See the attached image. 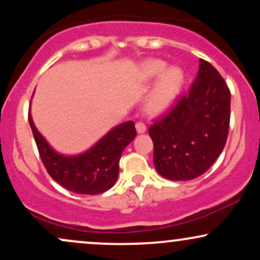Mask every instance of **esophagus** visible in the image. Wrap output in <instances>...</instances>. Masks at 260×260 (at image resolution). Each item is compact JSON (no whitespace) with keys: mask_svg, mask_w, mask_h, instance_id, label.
Instances as JSON below:
<instances>
[{"mask_svg":"<svg viewBox=\"0 0 260 260\" xmlns=\"http://www.w3.org/2000/svg\"><path fill=\"white\" fill-rule=\"evenodd\" d=\"M136 128H137V132L138 133H144L145 131H147V126H145V124L140 121L136 123Z\"/></svg>","mask_w":260,"mask_h":260,"instance_id":"1","label":"esophagus"}]
</instances>
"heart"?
Segmentation results:
<instances>
[{"instance_id": "1", "label": "heart", "mask_w": 260, "mask_h": 260, "mask_svg": "<svg viewBox=\"0 0 260 260\" xmlns=\"http://www.w3.org/2000/svg\"><path fill=\"white\" fill-rule=\"evenodd\" d=\"M165 62L151 59L145 62L140 70V76L144 79H154L159 77L153 91L148 99V111L157 113L171 105L172 101L180 92L183 84V74L178 68L165 70Z\"/></svg>"}]
</instances>
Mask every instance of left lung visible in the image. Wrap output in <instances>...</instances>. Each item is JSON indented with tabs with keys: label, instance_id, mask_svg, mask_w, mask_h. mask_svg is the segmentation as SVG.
Listing matches in <instances>:
<instances>
[{
	"label": "left lung",
	"instance_id": "left-lung-1",
	"mask_svg": "<svg viewBox=\"0 0 260 260\" xmlns=\"http://www.w3.org/2000/svg\"><path fill=\"white\" fill-rule=\"evenodd\" d=\"M231 92L216 68L201 58L189 91L155 118L149 128L154 165L162 177H199L223 150L230 128Z\"/></svg>",
	"mask_w": 260,
	"mask_h": 260
}]
</instances>
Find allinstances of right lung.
<instances>
[{
  "label": "right lung",
  "mask_w": 260,
  "mask_h": 260,
  "mask_svg": "<svg viewBox=\"0 0 260 260\" xmlns=\"http://www.w3.org/2000/svg\"><path fill=\"white\" fill-rule=\"evenodd\" d=\"M32 136L45 169L58 184L78 194H100L110 189L117 180L122 151L137 136L133 121L124 122L90 150L78 156H63L52 150L28 115Z\"/></svg>",
  "instance_id": "obj_1"
}]
</instances>
